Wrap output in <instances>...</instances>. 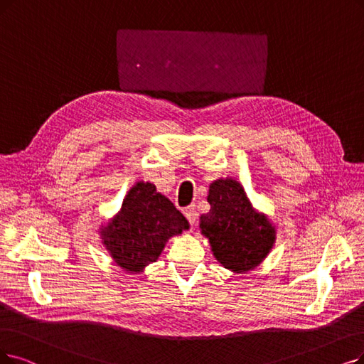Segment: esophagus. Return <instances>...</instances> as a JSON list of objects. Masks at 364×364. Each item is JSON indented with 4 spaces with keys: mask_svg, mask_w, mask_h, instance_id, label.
Listing matches in <instances>:
<instances>
[{
    "mask_svg": "<svg viewBox=\"0 0 364 364\" xmlns=\"http://www.w3.org/2000/svg\"><path fill=\"white\" fill-rule=\"evenodd\" d=\"M183 213H185V216H186V220L190 221V224H191V225H194V224H196V221H197V210H196V206L186 208Z\"/></svg>",
    "mask_w": 364,
    "mask_h": 364,
    "instance_id": "obj_1",
    "label": "esophagus"
}]
</instances>
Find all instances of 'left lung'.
<instances>
[{
	"instance_id": "8db88e82",
	"label": "left lung",
	"mask_w": 364,
	"mask_h": 364,
	"mask_svg": "<svg viewBox=\"0 0 364 364\" xmlns=\"http://www.w3.org/2000/svg\"><path fill=\"white\" fill-rule=\"evenodd\" d=\"M208 201L210 210L200 216V230L218 263L235 273L263 263L274 245L276 228L254 209L242 183L232 178L213 181Z\"/></svg>"
}]
</instances>
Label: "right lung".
Listing matches in <instances>:
<instances>
[{
    "mask_svg": "<svg viewBox=\"0 0 364 364\" xmlns=\"http://www.w3.org/2000/svg\"><path fill=\"white\" fill-rule=\"evenodd\" d=\"M190 228L186 218L151 182H137L119 212L101 225V243L113 263L127 273H140L155 263L167 240Z\"/></svg>",
    "mask_w": 364,
    "mask_h": 364,
    "instance_id": "right-lung-1",
    "label": "right lung"
}]
</instances>
